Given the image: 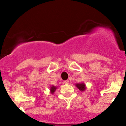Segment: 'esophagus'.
<instances>
[{"label":"esophagus","mask_w":126,"mask_h":126,"mask_svg":"<svg viewBox=\"0 0 126 126\" xmlns=\"http://www.w3.org/2000/svg\"><path fill=\"white\" fill-rule=\"evenodd\" d=\"M63 83H65V84H69V80H64V81L63 82Z\"/></svg>","instance_id":"obj_1"}]
</instances>
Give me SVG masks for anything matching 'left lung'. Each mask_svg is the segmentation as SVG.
<instances>
[{
  "instance_id": "obj_1",
  "label": "left lung",
  "mask_w": 126,
  "mask_h": 126,
  "mask_svg": "<svg viewBox=\"0 0 126 126\" xmlns=\"http://www.w3.org/2000/svg\"><path fill=\"white\" fill-rule=\"evenodd\" d=\"M75 86H76V88H78L79 89V90L80 91H85V89H86V85H85V83L83 82H81V83H78L75 84Z\"/></svg>"
}]
</instances>
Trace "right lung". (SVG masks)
<instances>
[{
    "mask_svg": "<svg viewBox=\"0 0 126 126\" xmlns=\"http://www.w3.org/2000/svg\"><path fill=\"white\" fill-rule=\"evenodd\" d=\"M57 86H54V85H51V86H50V93H51V94H53L55 92V91H56V89H57Z\"/></svg>",
    "mask_w": 126,
    "mask_h": 126,
    "instance_id": "1",
    "label": "right lung"
}]
</instances>
